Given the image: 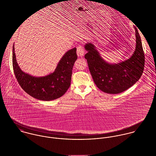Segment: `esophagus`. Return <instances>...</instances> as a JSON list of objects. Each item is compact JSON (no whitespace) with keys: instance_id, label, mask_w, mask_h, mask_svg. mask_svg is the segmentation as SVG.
<instances>
[{"instance_id":"34e87169","label":"esophagus","mask_w":156,"mask_h":156,"mask_svg":"<svg viewBox=\"0 0 156 156\" xmlns=\"http://www.w3.org/2000/svg\"><path fill=\"white\" fill-rule=\"evenodd\" d=\"M84 53H85L84 47L81 45H79V46H77V55L79 56H82L84 55Z\"/></svg>"}]
</instances>
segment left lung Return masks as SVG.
<instances>
[{
    "label": "left lung",
    "instance_id": "left-lung-1",
    "mask_svg": "<svg viewBox=\"0 0 156 156\" xmlns=\"http://www.w3.org/2000/svg\"><path fill=\"white\" fill-rule=\"evenodd\" d=\"M136 45L132 57L118 64H109L100 56L90 43L85 45V55L89 71L96 86L108 94H119L132 87L140 78L144 69L145 55L136 27Z\"/></svg>",
    "mask_w": 156,
    "mask_h": 156
}]
</instances>
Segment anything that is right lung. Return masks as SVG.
<instances>
[{
  "mask_svg": "<svg viewBox=\"0 0 156 156\" xmlns=\"http://www.w3.org/2000/svg\"><path fill=\"white\" fill-rule=\"evenodd\" d=\"M77 59L76 48H73L64 55L53 73L35 77L19 67L13 45L12 67L17 82L27 94L40 100H53L64 95L70 86L73 67Z\"/></svg>",
  "mask_w": 156,
  "mask_h": 156,
  "instance_id": "add662e5",
  "label": "right lung"
}]
</instances>
